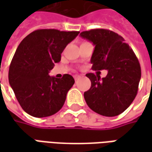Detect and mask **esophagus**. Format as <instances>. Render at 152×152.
<instances>
[{
    "label": "esophagus",
    "instance_id": "34e87169",
    "mask_svg": "<svg viewBox=\"0 0 152 152\" xmlns=\"http://www.w3.org/2000/svg\"><path fill=\"white\" fill-rule=\"evenodd\" d=\"M80 77H81V76H79V75H75V76H74V79H75V80L76 81V80H78Z\"/></svg>",
    "mask_w": 152,
    "mask_h": 152
}]
</instances>
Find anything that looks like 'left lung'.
Wrapping results in <instances>:
<instances>
[{
  "label": "left lung",
  "mask_w": 152,
  "mask_h": 152,
  "mask_svg": "<svg viewBox=\"0 0 152 152\" xmlns=\"http://www.w3.org/2000/svg\"><path fill=\"white\" fill-rule=\"evenodd\" d=\"M80 37L95 47L90 62L94 71L107 70L106 77L88 73L90 89L84 94L87 105L105 116H115L129 107L137 95L141 78L137 58L124 39L107 29L82 31Z\"/></svg>",
  "instance_id": "obj_1"
}]
</instances>
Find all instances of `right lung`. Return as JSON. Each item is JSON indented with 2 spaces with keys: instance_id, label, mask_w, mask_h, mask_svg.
<instances>
[{
  "instance_id": "obj_1",
  "label": "right lung",
  "mask_w": 152,
  "mask_h": 152,
  "mask_svg": "<svg viewBox=\"0 0 152 152\" xmlns=\"http://www.w3.org/2000/svg\"><path fill=\"white\" fill-rule=\"evenodd\" d=\"M80 31L39 29L22 40L9 69V82L28 114L46 117L63 107L66 94L75 83L71 75L61 79L49 75L61 53Z\"/></svg>"
}]
</instances>
